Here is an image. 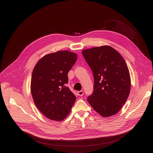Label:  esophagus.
<instances>
[{"mask_svg": "<svg viewBox=\"0 0 153 153\" xmlns=\"http://www.w3.org/2000/svg\"><path fill=\"white\" fill-rule=\"evenodd\" d=\"M77 95H79V96H82V95H83V94H84V92H83V91H77Z\"/></svg>", "mask_w": 153, "mask_h": 153, "instance_id": "esophagus-1", "label": "esophagus"}]
</instances>
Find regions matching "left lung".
<instances>
[{
	"instance_id": "8db88e82",
	"label": "left lung",
	"mask_w": 153,
	"mask_h": 153,
	"mask_svg": "<svg viewBox=\"0 0 153 153\" xmlns=\"http://www.w3.org/2000/svg\"><path fill=\"white\" fill-rule=\"evenodd\" d=\"M82 55L94 79V90L88 97V103L101 116L109 117L116 114L130 91V76L125 60L108 45L85 49Z\"/></svg>"
}]
</instances>
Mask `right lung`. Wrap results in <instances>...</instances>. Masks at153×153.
Instances as JSON below:
<instances>
[{
  "mask_svg": "<svg viewBox=\"0 0 153 153\" xmlns=\"http://www.w3.org/2000/svg\"><path fill=\"white\" fill-rule=\"evenodd\" d=\"M77 58L68 50L58 51L43 56L33 68L32 95L37 108L50 120H63L75 102L76 97L67 85Z\"/></svg>",
  "mask_w": 153,
  "mask_h": 153,
  "instance_id": "add662e5",
  "label": "right lung"
}]
</instances>
